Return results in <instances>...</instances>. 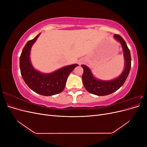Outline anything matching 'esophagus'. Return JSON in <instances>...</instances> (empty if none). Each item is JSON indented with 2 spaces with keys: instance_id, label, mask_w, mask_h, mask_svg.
<instances>
[{
  "instance_id": "34e87169",
  "label": "esophagus",
  "mask_w": 147,
  "mask_h": 147,
  "mask_svg": "<svg viewBox=\"0 0 147 147\" xmlns=\"http://www.w3.org/2000/svg\"><path fill=\"white\" fill-rule=\"evenodd\" d=\"M82 63H83V61L81 60V61H78V64H79L80 65H81Z\"/></svg>"
}]
</instances>
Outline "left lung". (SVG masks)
Instances as JSON below:
<instances>
[{"instance_id": "1", "label": "left lung", "mask_w": 147, "mask_h": 147, "mask_svg": "<svg viewBox=\"0 0 147 147\" xmlns=\"http://www.w3.org/2000/svg\"><path fill=\"white\" fill-rule=\"evenodd\" d=\"M114 37L121 44L124 51L125 68L119 77L110 81H102L96 79L88 67L82 65L83 69L82 75L83 83L86 90L91 94L97 96H106L117 91L125 82L131 67V57L130 51L124 41L119 35L115 34Z\"/></svg>"}]
</instances>
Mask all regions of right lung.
Returning <instances> with one entry per match:
<instances>
[{"label": "right lung", "instance_id": "add662e5", "mask_svg": "<svg viewBox=\"0 0 147 147\" xmlns=\"http://www.w3.org/2000/svg\"><path fill=\"white\" fill-rule=\"evenodd\" d=\"M39 35L29 40L22 51L20 57L21 74L26 84L34 92L46 96L55 95L64 90L69 75L78 65L65 66L47 74L35 70L30 64L29 55L31 47Z\"/></svg>", "mask_w": 147, "mask_h": 147}]
</instances>
